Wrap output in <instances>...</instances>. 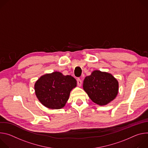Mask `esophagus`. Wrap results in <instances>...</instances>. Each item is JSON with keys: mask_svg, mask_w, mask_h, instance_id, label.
Here are the masks:
<instances>
[{"mask_svg": "<svg viewBox=\"0 0 148 148\" xmlns=\"http://www.w3.org/2000/svg\"><path fill=\"white\" fill-rule=\"evenodd\" d=\"M77 85L79 86H80L81 85H82V80L80 78H77Z\"/></svg>", "mask_w": 148, "mask_h": 148, "instance_id": "obj_1", "label": "esophagus"}]
</instances>
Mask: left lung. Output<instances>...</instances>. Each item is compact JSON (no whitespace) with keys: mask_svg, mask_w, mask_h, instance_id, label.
Listing matches in <instances>:
<instances>
[{"mask_svg":"<svg viewBox=\"0 0 148 148\" xmlns=\"http://www.w3.org/2000/svg\"><path fill=\"white\" fill-rule=\"evenodd\" d=\"M84 89L90 99L99 105H105L116 97L118 82L111 74L99 71H93L84 81Z\"/></svg>","mask_w":148,"mask_h":148,"instance_id":"left-lung-1","label":"left lung"}]
</instances>
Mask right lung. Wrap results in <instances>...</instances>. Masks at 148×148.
<instances>
[{
  "instance_id": "add662e5",
  "label": "right lung",
  "mask_w": 148,
  "mask_h": 148,
  "mask_svg": "<svg viewBox=\"0 0 148 148\" xmlns=\"http://www.w3.org/2000/svg\"><path fill=\"white\" fill-rule=\"evenodd\" d=\"M76 86V80L71 75L64 76L59 72L41 76L35 85L39 101L46 107L58 109L68 101L71 90Z\"/></svg>"
}]
</instances>
